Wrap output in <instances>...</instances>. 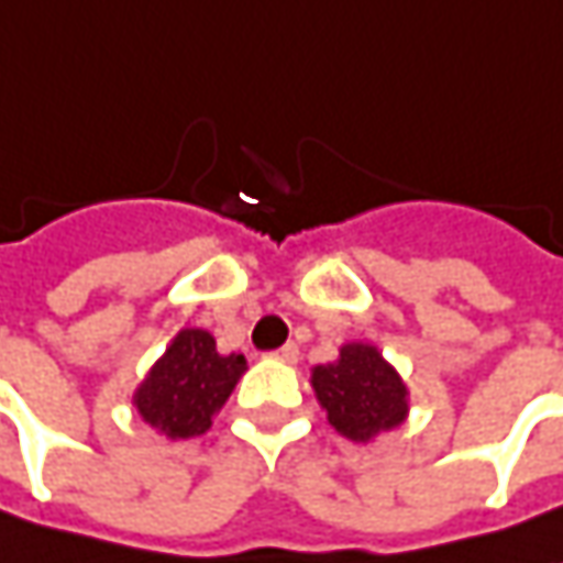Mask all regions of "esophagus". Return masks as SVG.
Instances as JSON below:
<instances>
[{
  "instance_id": "1",
  "label": "esophagus",
  "mask_w": 563,
  "mask_h": 563,
  "mask_svg": "<svg viewBox=\"0 0 563 563\" xmlns=\"http://www.w3.org/2000/svg\"><path fill=\"white\" fill-rule=\"evenodd\" d=\"M272 357L282 360V363H297V360H300V347H297L294 341H288V344H285V347H278Z\"/></svg>"
}]
</instances>
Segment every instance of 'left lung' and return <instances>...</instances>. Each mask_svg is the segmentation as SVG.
Here are the masks:
<instances>
[{
	"instance_id": "obj_1",
	"label": "left lung",
	"mask_w": 563,
	"mask_h": 563,
	"mask_svg": "<svg viewBox=\"0 0 563 563\" xmlns=\"http://www.w3.org/2000/svg\"><path fill=\"white\" fill-rule=\"evenodd\" d=\"M310 382L332 429L351 442H373L407 420V385L373 344H344L338 360L313 366Z\"/></svg>"
}]
</instances>
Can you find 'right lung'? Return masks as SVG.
Segmentation results:
<instances>
[{
    "label": "right lung",
    "instance_id": "right-lung-1",
    "mask_svg": "<svg viewBox=\"0 0 563 563\" xmlns=\"http://www.w3.org/2000/svg\"><path fill=\"white\" fill-rule=\"evenodd\" d=\"M244 369V354L225 357L209 332L181 329L134 391V407L165 439L203 435Z\"/></svg>",
    "mask_w": 563,
    "mask_h": 563
}]
</instances>
